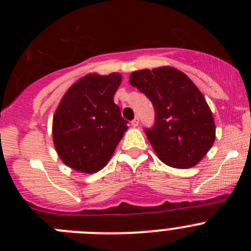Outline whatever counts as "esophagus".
Masks as SVG:
<instances>
[{
	"label": "esophagus",
	"mask_w": 251,
	"mask_h": 251,
	"mask_svg": "<svg viewBox=\"0 0 251 251\" xmlns=\"http://www.w3.org/2000/svg\"><path fill=\"white\" fill-rule=\"evenodd\" d=\"M138 124H139V118L138 117H136V118L132 121V126L133 127H138Z\"/></svg>",
	"instance_id": "34e87169"
}]
</instances>
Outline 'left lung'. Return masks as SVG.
Masks as SVG:
<instances>
[{
	"mask_svg": "<svg viewBox=\"0 0 251 251\" xmlns=\"http://www.w3.org/2000/svg\"><path fill=\"white\" fill-rule=\"evenodd\" d=\"M129 83L154 106V126L145 132L158 158L175 168L196 166L214 145L216 130L199 88L172 66L133 72Z\"/></svg>",
	"mask_w": 251,
	"mask_h": 251,
	"instance_id": "left-lung-1",
	"label": "left lung"
}]
</instances>
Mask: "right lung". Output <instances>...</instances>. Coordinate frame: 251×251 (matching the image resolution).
<instances>
[{"mask_svg": "<svg viewBox=\"0 0 251 251\" xmlns=\"http://www.w3.org/2000/svg\"><path fill=\"white\" fill-rule=\"evenodd\" d=\"M121 83L118 73H92L75 81L60 100L52 139L61 161L73 170L95 174L105 167L128 129L114 103Z\"/></svg>", "mask_w": 251, "mask_h": 251, "instance_id": "right-lung-1", "label": "right lung"}]
</instances>
